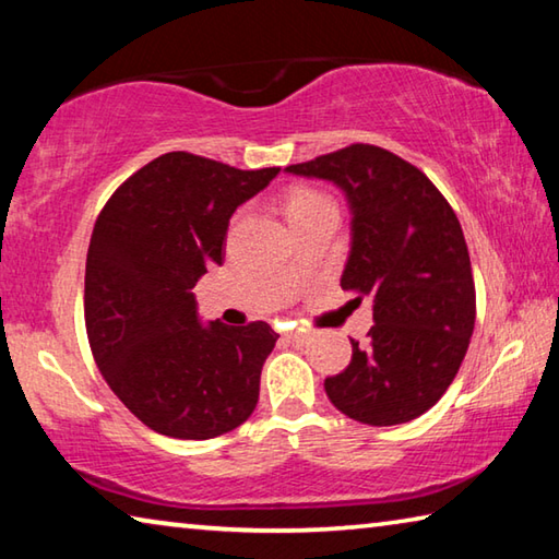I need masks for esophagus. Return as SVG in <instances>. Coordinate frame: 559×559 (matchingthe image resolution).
<instances>
[{"instance_id":"34e87169","label":"esophagus","mask_w":559,"mask_h":559,"mask_svg":"<svg viewBox=\"0 0 559 559\" xmlns=\"http://www.w3.org/2000/svg\"><path fill=\"white\" fill-rule=\"evenodd\" d=\"M286 337L296 345H306V343H310V340H313V333H310V330H296V333H288Z\"/></svg>"}]
</instances>
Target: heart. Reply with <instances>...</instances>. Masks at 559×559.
Listing matches in <instances>:
<instances>
[{"label": "heart", "instance_id": "b5f03b06", "mask_svg": "<svg viewBox=\"0 0 559 559\" xmlns=\"http://www.w3.org/2000/svg\"><path fill=\"white\" fill-rule=\"evenodd\" d=\"M325 204H333V200L323 192H316V189H293L286 200V214L293 224L296 219H300L302 214L313 212L318 206H325Z\"/></svg>", "mask_w": 559, "mask_h": 559}]
</instances>
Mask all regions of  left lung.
<instances>
[{
  "label": "left lung",
  "instance_id": "left-lung-1",
  "mask_svg": "<svg viewBox=\"0 0 559 559\" xmlns=\"http://www.w3.org/2000/svg\"><path fill=\"white\" fill-rule=\"evenodd\" d=\"M293 175L330 179L353 212V249L340 278L372 298L370 343L325 380L328 400L370 427L412 421L456 377L476 323L468 246L456 212L419 167L390 150L355 143Z\"/></svg>",
  "mask_w": 559,
  "mask_h": 559
}]
</instances>
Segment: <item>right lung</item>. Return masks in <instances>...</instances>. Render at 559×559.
<instances>
[{
	"label": "right lung",
	"instance_id": "obj_1",
	"mask_svg": "<svg viewBox=\"0 0 559 559\" xmlns=\"http://www.w3.org/2000/svg\"><path fill=\"white\" fill-rule=\"evenodd\" d=\"M278 173L182 150L159 155L112 192L93 226L83 293L91 353L118 400L163 437H222L257 409L278 335L263 320L202 325L192 288L224 261L236 206Z\"/></svg>",
	"mask_w": 559,
	"mask_h": 559
}]
</instances>
